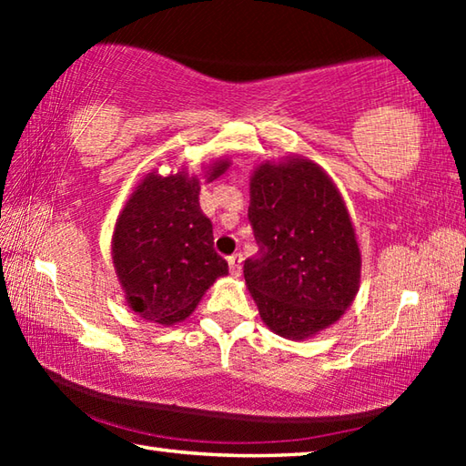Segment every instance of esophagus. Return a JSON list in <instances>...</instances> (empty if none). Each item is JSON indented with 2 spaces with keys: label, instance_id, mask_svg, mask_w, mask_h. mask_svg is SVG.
Returning a JSON list of instances; mask_svg holds the SVG:
<instances>
[{
  "label": "esophagus",
  "instance_id": "34e87169",
  "mask_svg": "<svg viewBox=\"0 0 466 466\" xmlns=\"http://www.w3.org/2000/svg\"><path fill=\"white\" fill-rule=\"evenodd\" d=\"M228 265H230L232 275H240V271H242V255H240V252H236V255L228 257Z\"/></svg>",
  "mask_w": 466,
  "mask_h": 466
}]
</instances>
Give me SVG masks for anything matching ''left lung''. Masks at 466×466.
Wrapping results in <instances>:
<instances>
[{
	"instance_id": "8db88e82",
	"label": "left lung",
	"mask_w": 466,
	"mask_h": 466,
	"mask_svg": "<svg viewBox=\"0 0 466 466\" xmlns=\"http://www.w3.org/2000/svg\"><path fill=\"white\" fill-rule=\"evenodd\" d=\"M248 222L258 252L244 279L267 327L306 339L339 320L358 294L360 248L345 203L310 160L261 164Z\"/></svg>"
}]
</instances>
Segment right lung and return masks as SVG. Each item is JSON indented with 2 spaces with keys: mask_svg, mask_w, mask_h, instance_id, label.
Returning <instances> with one entry per match:
<instances>
[{
  "mask_svg": "<svg viewBox=\"0 0 466 466\" xmlns=\"http://www.w3.org/2000/svg\"><path fill=\"white\" fill-rule=\"evenodd\" d=\"M228 162L211 167V178ZM113 263L127 302L146 320L187 319L211 283L228 273L214 248V226L199 205V180L187 172L149 175L116 219Z\"/></svg>",
  "mask_w": 466,
  "mask_h": 466,
  "instance_id": "right-lung-1",
  "label": "right lung"
}]
</instances>
